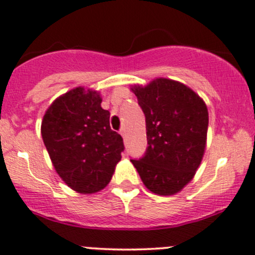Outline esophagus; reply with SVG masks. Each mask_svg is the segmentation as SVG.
<instances>
[{
	"mask_svg": "<svg viewBox=\"0 0 255 255\" xmlns=\"http://www.w3.org/2000/svg\"><path fill=\"white\" fill-rule=\"evenodd\" d=\"M119 132H120V135L123 136V137H125V136H127V130H125V128H120Z\"/></svg>",
	"mask_w": 255,
	"mask_h": 255,
	"instance_id": "obj_1",
	"label": "esophagus"
}]
</instances>
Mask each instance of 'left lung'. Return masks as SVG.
<instances>
[{"label":"left lung","instance_id":"8db88e82","mask_svg":"<svg viewBox=\"0 0 255 255\" xmlns=\"http://www.w3.org/2000/svg\"><path fill=\"white\" fill-rule=\"evenodd\" d=\"M131 91L146 117L147 147L130 159L153 193L170 196L193 179L203 158L208 131L204 101L179 81L159 78Z\"/></svg>","mask_w":255,"mask_h":255}]
</instances>
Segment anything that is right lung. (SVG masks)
Masks as SVG:
<instances>
[{
  "instance_id": "right-lung-1",
  "label": "right lung",
  "mask_w": 255,
  "mask_h": 255,
  "mask_svg": "<svg viewBox=\"0 0 255 255\" xmlns=\"http://www.w3.org/2000/svg\"><path fill=\"white\" fill-rule=\"evenodd\" d=\"M100 92L76 87L57 98L41 124L43 143L57 174L79 193H95L111 181L124 150L111 128Z\"/></svg>"
}]
</instances>
